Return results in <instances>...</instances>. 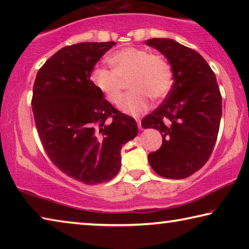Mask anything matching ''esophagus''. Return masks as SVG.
<instances>
[{"instance_id":"esophagus-1","label":"esophagus","mask_w":249,"mask_h":249,"mask_svg":"<svg viewBox=\"0 0 249 249\" xmlns=\"http://www.w3.org/2000/svg\"><path fill=\"white\" fill-rule=\"evenodd\" d=\"M137 124H138V128H140L141 130L142 129V121L141 120H137Z\"/></svg>"}]
</instances>
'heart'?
Listing matches in <instances>:
<instances>
[{"mask_svg": "<svg viewBox=\"0 0 249 249\" xmlns=\"http://www.w3.org/2000/svg\"><path fill=\"white\" fill-rule=\"evenodd\" d=\"M113 70L96 67L91 80L101 93L113 104L122 99L123 81L127 80L129 93L122 102V111L140 115L149 107V98L161 100L169 94L174 83L170 65L159 54L148 50L126 47L117 50L109 58Z\"/></svg>", "mask_w": 249, "mask_h": 249, "instance_id": "1", "label": "heart"}]
</instances>
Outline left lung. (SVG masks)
<instances>
[{
	"mask_svg": "<svg viewBox=\"0 0 249 249\" xmlns=\"http://www.w3.org/2000/svg\"><path fill=\"white\" fill-rule=\"evenodd\" d=\"M146 45L167 58L174 84L165 101L142 121L144 128L161 133L162 145L148 155L156 174L183 179L208 161L222 117V96L215 74L199 53L169 38Z\"/></svg>",
	"mask_w": 249,
	"mask_h": 249,
	"instance_id": "left-lung-1",
	"label": "left lung"
}]
</instances>
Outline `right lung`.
Masks as SVG:
<instances>
[{
    "instance_id": "obj_1",
    "label": "right lung",
    "mask_w": 249,
    "mask_h": 249,
    "mask_svg": "<svg viewBox=\"0 0 249 249\" xmlns=\"http://www.w3.org/2000/svg\"><path fill=\"white\" fill-rule=\"evenodd\" d=\"M115 45L79 43L61 48L45 62L34 83L33 113L45 151L58 169L86 184L114 178L122 147L138 133L136 121L117 111L90 79L96 62Z\"/></svg>"
}]
</instances>
